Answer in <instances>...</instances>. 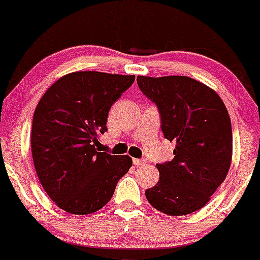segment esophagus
<instances>
[{
    "instance_id": "obj_1",
    "label": "esophagus",
    "mask_w": 260,
    "mask_h": 260,
    "mask_svg": "<svg viewBox=\"0 0 260 260\" xmlns=\"http://www.w3.org/2000/svg\"><path fill=\"white\" fill-rule=\"evenodd\" d=\"M145 164H146L145 159L133 158V165H136V166H141V165H145Z\"/></svg>"
}]
</instances>
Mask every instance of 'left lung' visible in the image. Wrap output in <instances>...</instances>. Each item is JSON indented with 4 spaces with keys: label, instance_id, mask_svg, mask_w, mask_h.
Returning a JSON list of instances; mask_svg holds the SVG:
<instances>
[{
    "label": "left lung",
    "instance_id": "1",
    "mask_svg": "<svg viewBox=\"0 0 260 260\" xmlns=\"http://www.w3.org/2000/svg\"><path fill=\"white\" fill-rule=\"evenodd\" d=\"M141 91L156 104L165 138L175 157L157 164L159 180L146 190L152 206L172 216L204 208L226 177L233 153L226 107L212 89L188 77H137Z\"/></svg>",
    "mask_w": 260,
    "mask_h": 260
}]
</instances>
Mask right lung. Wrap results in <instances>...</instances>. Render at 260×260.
<instances>
[{"mask_svg":"<svg viewBox=\"0 0 260 260\" xmlns=\"http://www.w3.org/2000/svg\"><path fill=\"white\" fill-rule=\"evenodd\" d=\"M135 75L77 72L55 81L32 119L31 152L49 198L62 210L86 215L103 208L132 166L129 156L99 152L112 104Z\"/></svg>","mask_w":260,"mask_h":260,"instance_id":"right-lung-1","label":"right lung"}]
</instances>
